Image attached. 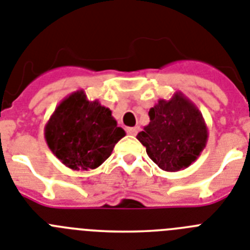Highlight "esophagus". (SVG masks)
<instances>
[{
  "mask_svg": "<svg viewBox=\"0 0 250 250\" xmlns=\"http://www.w3.org/2000/svg\"><path fill=\"white\" fill-rule=\"evenodd\" d=\"M125 131H127V133H128V135L135 136L136 133H137L138 128L137 127H127V128H125Z\"/></svg>",
  "mask_w": 250,
  "mask_h": 250,
  "instance_id": "34e87169",
  "label": "esophagus"
}]
</instances>
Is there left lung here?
<instances>
[{"instance_id":"1","label":"left lung","mask_w":250,"mask_h":250,"mask_svg":"<svg viewBox=\"0 0 250 250\" xmlns=\"http://www.w3.org/2000/svg\"><path fill=\"white\" fill-rule=\"evenodd\" d=\"M150 123L137 135L148 157L165 171H179L206 147L208 129L202 113L183 93L160 99L148 112Z\"/></svg>"}]
</instances>
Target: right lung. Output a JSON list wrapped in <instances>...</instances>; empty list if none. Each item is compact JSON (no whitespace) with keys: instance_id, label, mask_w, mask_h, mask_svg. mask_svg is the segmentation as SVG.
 <instances>
[{"instance_id":"right-lung-1","label":"right lung","mask_w":250,"mask_h":250,"mask_svg":"<svg viewBox=\"0 0 250 250\" xmlns=\"http://www.w3.org/2000/svg\"><path fill=\"white\" fill-rule=\"evenodd\" d=\"M125 136L112 110L98 100L90 102L83 90L64 98L44 128L48 147L72 170L100 167Z\"/></svg>"}]
</instances>
